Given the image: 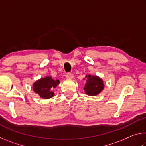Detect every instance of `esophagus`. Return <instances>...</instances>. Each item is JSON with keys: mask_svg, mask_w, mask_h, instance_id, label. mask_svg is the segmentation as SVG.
<instances>
[{"mask_svg": "<svg viewBox=\"0 0 146 146\" xmlns=\"http://www.w3.org/2000/svg\"><path fill=\"white\" fill-rule=\"evenodd\" d=\"M66 77H67V78L68 79H72L73 78V74H71V73H68L67 75H66Z\"/></svg>", "mask_w": 146, "mask_h": 146, "instance_id": "esophagus-1", "label": "esophagus"}]
</instances>
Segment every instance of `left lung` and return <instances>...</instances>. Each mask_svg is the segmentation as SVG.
<instances>
[{
	"label": "left lung",
	"mask_w": 146,
	"mask_h": 146,
	"mask_svg": "<svg viewBox=\"0 0 146 146\" xmlns=\"http://www.w3.org/2000/svg\"><path fill=\"white\" fill-rule=\"evenodd\" d=\"M87 80L84 89L85 93L88 95L95 96L97 95L103 90L104 88L102 79L97 76L91 75H86Z\"/></svg>",
	"instance_id": "1"
}]
</instances>
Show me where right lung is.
Listing matches in <instances>:
<instances>
[{
  "mask_svg": "<svg viewBox=\"0 0 146 146\" xmlns=\"http://www.w3.org/2000/svg\"><path fill=\"white\" fill-rule=\"evenodd\" d=\"M60 81L53 80L51 76H46L36 80L33 84V90L42 98L48 99L54 95V88H55Z\"/></svg>",
  "mask_w": 146,
  "mask_h": 146,
  "instance_id": "right-lung-1",
  "label": "right lung"
}]
</instances>
